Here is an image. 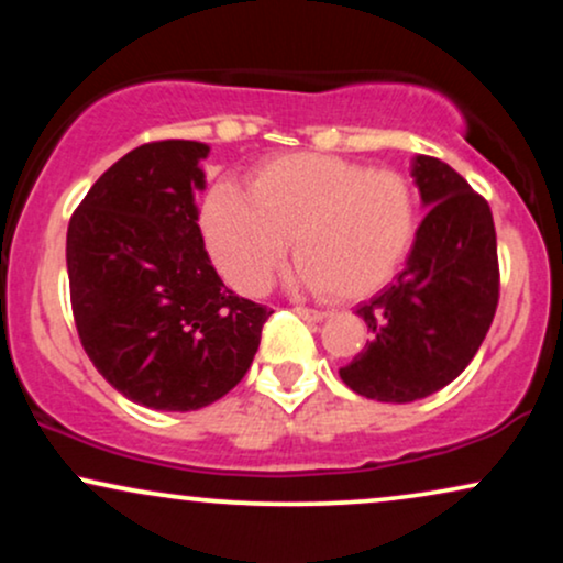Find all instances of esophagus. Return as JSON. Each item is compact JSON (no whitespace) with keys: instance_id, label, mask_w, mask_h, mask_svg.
I'll return each instance as SVG.
<instances>
[{"instance_id":"obj_1","label":"esophagus","mask_w":563,"mask_h":563,"mask_svg":"<svg viewBox=\"0 0 563 563\" xmlns=\"http://www.w3.org/2000/svg\"><path fill=\"white\" fill-rule=\"evenodd\" d=\"M294 312L299 314V318H303V320H314V322H320V320L328 318V312H322V309H309V307H296Z\"/></svg>"}]
</instances>
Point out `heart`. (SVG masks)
<instances>
[{"label":"heart","instance_id":"obj_1","mask_svg":"<svg viewBox=\"0 0 563 563\" xmlns=\"http://www.w3.org/2000/svg\"><path fill=\"white\" fill-rule=\"evenodd\" d=\"M203 200V235L219 273L241 294H264L288 254L294 277L333 299H363L391 280L418 230L416 187L397 169H367L322 153H283Z\"/></svg>","mask_w":563,"mask_h":563}]
</instances>
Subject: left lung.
Segmentation results:
<instances>
[{"mask_svg": "<svg viewBox=\"0 0 563 563\" xmlns=\"http://www.w3.org/2000/svg\"><path fill=\"white\" fill-rule=\"evenodd\" d=\"M429 214L402 273L357 314L373 339L341 380L376 402H416L455 380L479 352L500 299L489 203L444 161L416 156Z\"/></svg>", "mask_w": 563, "mask_h": 563, "instance_id": "obj_1", "label": "left lung"}]
</instances>
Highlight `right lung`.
<instances>
[{
  "mask_svg": "<svg viewBox=\"0 0 563 563\" xmlns=\"http://www.w3.org/2000/svg\"><path fill=\"white\" fill-rule=\"evenodd\" d=\"M209 145L134 147L89 187L68 222L70 309L100 376L132 402L187 412L241 384L273 309L217 275L192 190Z\"/></svg>",
  "mask_w": 563,
  "mask_h": 563,
  "instance_id": "obj_1",
  "label": "right lung"
}]
</instances>
